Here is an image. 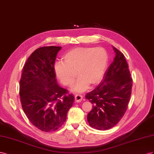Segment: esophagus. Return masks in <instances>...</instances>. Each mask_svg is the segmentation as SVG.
<instances>
[{"instance_id":"obj_1","label":"esophagus","mask_w":154,"mask_h":154,"mask_svg":"<svg viewBox=\"0 0 154 154\" xmlns=\"http://www.w3.org/2000/svg\"><path fill=\"white\" fill-rule=\"evenodd\" d=\"M82 98H83L82 95L80 94H77L75 96V102L77 103H79L81 101Z\"/></svg>"}]
</instances>
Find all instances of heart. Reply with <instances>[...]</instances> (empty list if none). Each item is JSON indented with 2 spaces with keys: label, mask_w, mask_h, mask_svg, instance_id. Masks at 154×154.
I'll return each instance as SVG.
<instances>
[{
  "label": "heart",
  "mask_w": 154,
  "mask_h": 154,
  "mask_svg": "<svg viewBox=\"0 0 154 154\" xmlns=\"http://www.w3.org/2000/svg\"><path fill=\"white\" fill-rule=\"evenodd\" d=\"M63 59L64 62L59 60L54 64L56 77L64 86H71L77 72L79 77L73 90L82 91L89 84L95 85L102 79L108 66L109 56L102 47H79L67 51Z\"/></svg>",
  "instance_id": "b5f03b06"
}]
</instances>
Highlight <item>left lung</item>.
Here are the masks:
<instances>
[{
	"instance_id": "obj_1",
	"label": "left lung",
	"mask_w": 154,
	"mask_h": 154,
	"mask_svg": "<svg viewBox=\"0 0 154 154\" xmlns=\"http://www.w3.org/2000/svg\"><path fill=\"white\" fill-rule=\"evenodd\" d=\"M116 57L95 88L85 95L93 104L88 114L90 126L99 130L115 126L127 110L132 87L128 65L123 54L113 47Z\"/></svg>"
}]
</instances>
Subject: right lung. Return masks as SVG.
I'll use <instances>...</instances> for the list:
<instances>
[{"label":"right lung","instance_id":"obj_1","mask_svg":"<svg viewBox=\"0 0 154 154\" xmlns=\"http://www.w3.org/2000/svg\"><path fill=\"white\" fill-rule=\"evenodd\" d=\"M60 46L35 50L26 60L19 85L23 111L33 126L46 132L60 128L74 96L57 85L54 66Z\"/></svg>","mask_w":154,"mask_h":154}]
</instances>
